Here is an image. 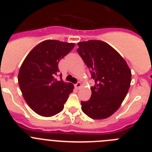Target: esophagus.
I'll return each instance as SVG.
<instances>
[{
	"mask_svg": "<svg viewBox=\"0 0 152 152\" xmlns=\"http://www.w3.org/2000/svg\"><path fill=\"white\" fill-rule=\"evenodd\" d=\"M81 86H82V84H80V82H78V83H77V84H75V88H77V89H80V88H81Z\"/></svg>",
	"mask_w": 152,
	"mask_h": 152,
	"instance_id": "esophagus-1",
	"label": "esophagus"
}]
</instances>
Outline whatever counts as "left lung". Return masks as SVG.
Listing matches in <instances>:
<instances>
[{
  "label": "left lung",
  "instance_id": "8db88e82",
  "mask_svg": "<svg viewBox=\"0 0 152 152\" xmlns=\"http://www.w3.org/2000/svg\"><path fill=\"white\" fill-rule=\"evenodd\" d=\"M77 45V51L95 80V85L91 88L90 100L81 101V110L91 119L110 117L121 106L128 93L131 70L119 52L105 42L89 40Z\"/></svg>",
  "mask_w": 152,
  "mask_h": 152
}]
</instances>
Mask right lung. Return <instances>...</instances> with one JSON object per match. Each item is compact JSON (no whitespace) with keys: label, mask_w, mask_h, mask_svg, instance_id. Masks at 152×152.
<instances>
[{"label":"right lung","mask_w":152,"mask_h":152,"mask_svg":"<svg viewBox=\"0 0 152 152\" xmlns=\"http://www.w3.org/2000/svg\"><path fill=\"white\" fill-rule=\"evenodd\" d=\"M75 45L58 40H45L29 52L21 64L19 86L28 106L39 116L50 117L61 112L73 91L72 83L58 80L56 76L59 72V61Z\"/></svg>","instance_id":"obj_1"}]
</instances>
